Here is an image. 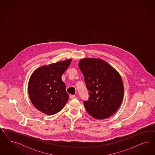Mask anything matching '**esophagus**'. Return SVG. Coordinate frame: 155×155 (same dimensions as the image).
<instances>
[{
  "label": "esophagus",
  "instance_id": "esophagus-1",
  "mask_svg": "<svg viewBox=\"0 0 155 155\" xmlns=\"http://www.w3.org/2000/svg\"><path fill=\"white\" fill-rule=\"evenodd\" d=\"M69 97H70L71 99H74L76 98V97H75V95H71Z\"/></svg>",
  "mask_w": 155,
  "mask_h": 155
}]
</instances>
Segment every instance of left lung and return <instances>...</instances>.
Returning a JSON list of instances; mask_svg holds the SVG:
<instances>
[{
    "instance_id": "1",
    "label": "left lung",
    "mask_w": 155,
    "mask_h": 155,
    "mask_svg": "<svg viewBox=\"0 0 155 155\" xmlns=\"http://www.w3.org/2000/svg\"><path fill=\"white\" fill-rule=\"evenodd\" d=\"M78 66L89 91V101H84L87 112L97 119L111 117L119 108L123 98L120 74L100 58H84L79 61Z\"/></svg>"
}]
</instances>
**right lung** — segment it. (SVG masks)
<instances>
[{"mask_svg": "<svg viewBox=\"0 0 155 155\" xmlns=\"http://www.w3.org/2000/svg\"><path fill=\"white\" fill-rule=\"evenodd\" d=\"M71 59L40 66L34 71L28 82L29 98L41 113L52 115L60 112L69 100L61 76Z\"/></svg>", "mask_w": 155, "mask_h": 155, "instance_id": "right-lung-1", "label": "right lung"}]
</instances>
